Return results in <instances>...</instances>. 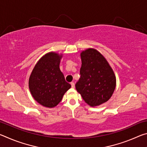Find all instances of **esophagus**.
I'll return each mask as SVG.
<instances>
[{
	"label": "esophagus",
	"instance_id": "esophagus-1",
	"mask_svg": "<svg viewBox=\"0 0 147 147\" xmlns=\"http://www.w3.org/2000/svg\"><path fill=\"white\" fill-rule=\"evenodd\" d=\"M71 87L73 88H74V87H75V85H74V82H71Z\"/></svg>",
	"mask_w": 147,
	"mask_h": 147
}]
</instances>
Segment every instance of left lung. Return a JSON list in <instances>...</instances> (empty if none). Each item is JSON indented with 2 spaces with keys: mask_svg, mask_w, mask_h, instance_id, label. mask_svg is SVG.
<instances>
[{
  "mask_svg": "<svg viewBox=\"0 0 147 147\" xmlns=\"http://www.w3.org/2000/svg\"><path fill=\"white\" fill-rule=\"evenodd\" d=\"M80 78L76 84L77 91L91 107L100 105L112 96L116 77L108 61L97 50L89 48L80 53Z\"/></svg>",
  "mask_w": 147,
  "mask_h": 147,
  "instance_id": "1",
  "label": "left lung"
}]
</instances>
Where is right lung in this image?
Instances as JSON below:
<instances>
[{"instance_id": "obj_1", "label": "right lung", "mask_w": 147, "mask_h": 147, "mask_svg": "<svg viewBox=\"0 0 147 147\" xmlns=\"http://www.w3.org/2000/svg\"><path fill=\"white\" fill-rule=\"evenodd\" d=\"M63 54L50 52L37 62L29 78L28 86L33 98L47 108H54L71 88L59 69Z\"/></svg>"}]
</instances>
